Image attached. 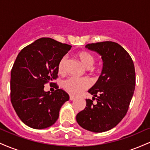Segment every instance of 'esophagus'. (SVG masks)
Listing matches in <instances>:
<instances>
[{
	"instance_id": "obj_1",
	"label": "esophagus",
	"mask_w": 150,
	"mask_h": 150,
	"mask_svg": "<svg viewBox=\"0 0 150 150\" xmlns=\"http://www.w3.org/2000/svg\"><path fill=\"white\" fill-rule=\"evenodd\" d=\"M75 96H73V95H70V100H73L74 99H75Z\"/></svg>"
}]
</instances>
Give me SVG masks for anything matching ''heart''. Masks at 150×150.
<instances>
[{
    "instance_id": "b5f03b06",
    "label": "heart",
    "mask_w": 150,
    "mask_h": 150,
    "mask_svg": "<svg viewBox=\"0 0 150 150\" xmlns=\"http://www.w3.org/2000/svg\"><path fill=\"white\" fill-rule=\"evenodd\" d=\"M80 61L87 69H90L94 63V58L91 53L87 51H81L77 54ZM67 61V56H63L60 60L58 65V70L59 73H64L65 72V64ZM63 87L70 94L73 95L80 94L88 89L92 85V82L88 78H79L72 77L67 79L63 82Z\"/></svg>"
}]
</instances>
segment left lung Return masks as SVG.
I'll return each instance as SVG.
<instances>
[{
  "label": "left lung",
  "instance_id": "left-lung-1",
  "mask_svg": "<svg viewBox=\"0 0 150 150\" xmlns=\"http://www.w3.org/2000/svg\"><path fill=\"white\" fill-rule=\"evenodd\" d=\"M85 48L100 55L103 67L97 82L88 90L97 104L86 99V107L77 113L76 120L85 130L102 132L114 128L128 111L135 90V66L129 53L116 42L89 44Z\"/></svg>",
  "mask_w": 150,
  "mask_h": 150
}]
</instances>
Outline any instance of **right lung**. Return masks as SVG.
I'll use <instances>...</instances> for the list:
<instances>
[{
	"mask_svg": "<svg viewBox=\"0 0 150 150\" xmlns=\"http://www.w3.org/2000/svg\"><path fill=\"white\" fill-rule=\"evenodd\" d=\"M72 46L51 38H41L19 53L11 70L10 98L15 112L27 126L44 129L54 124L69 95L52 81L58 77L60 60ZM53 83L57 89L44 91Z\"/></svg>",
	"mask_w": 150,
	"mask_h": 150,
	"instance_id": "right-lung-1",
	"label": "right lung"
}]
</instances>
